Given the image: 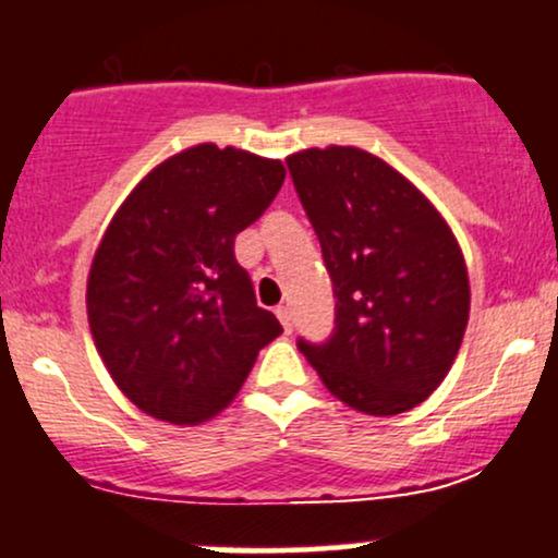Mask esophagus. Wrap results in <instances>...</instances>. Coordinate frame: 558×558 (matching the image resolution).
<instances>
[{
    "instance_id": "obj_1",
    "label": "esophagus",
    "mask_w": 558,
    "mask_h": 558,
    "mask_svg": "<svg viewBox=\"0 0 558 558\" xmlns=\"http://www.w3.org/2000/svg\"><path fill=\"white\" fill-rule=\"evenodd\" d=\"M275 313H278L280 324H283L286 331H291V328H294V315H291V307H289V304H280V307L275 310Z\"/></svg>"
}]
</instances>
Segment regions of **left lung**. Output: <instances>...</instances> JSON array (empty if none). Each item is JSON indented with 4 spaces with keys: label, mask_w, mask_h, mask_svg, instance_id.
<instances>
[{
    "label": "left lung",
    "mask_w": 558,
    "mask_h": 558,
    "mask_svg": "<svg viewBox=\"0 0 558 558\" xmlns=\"http://www.w3.org/2000/svg\"><path fill=\"white\" fill-rule=\"evenodd\" d=\"M286 166L337 299L331 337H299V350L355 412H409L462 344L471 286L460 245L417 186L368 151L304 149Z\"/></svg>",
    "instance_id": "obj_1"
}]
</instances>
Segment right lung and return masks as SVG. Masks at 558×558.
<instances>
[{"label": "right lung", "mask_w": 558, "mask_h": 558, "mask_svg": "<svg viewBox=\"0 0 558 558\" xmlns=\"http://www.w3.org/2000/svg\"><path fill=\"white\" fill-rule=\"evenodd\" d=\"M283 179L278 160L201 144L157 166L114 214L87 278V320L141 412L173 425L214 417L283 331L234 259V238Z\"/></svg>", "instance_id": "add662e5"}]
</instances>
